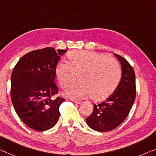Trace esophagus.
Here are the masks:
<instances>
[{
	"mask_svg": "<svg viewBox=\"0 0 156 156\" xmlns=\"http://www.w3.org/2000/svg\"><path fill=\"white\" fill-rule=\"evenodd\" d=\"M71 101L74 102V103L77 104H80L83 102L82 101L80 100V99H71Z\"/></svg>",
	"mask_w": 156,
	"mask_h": 156,
	"instance_id": "obj_1",
	"label": "esophagus"
}]
</instances>
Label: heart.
Listing matches in <instances>:
<instances>
[{
	"instance_id": "1",
	"label": "heart",
	"mask_w": 156,
	"mask_h": 156,
	"mask_svg": "<svg viewBox=\"0 0 156 156\" xmlns=\"http://www.w3.org/2000/svg\"><path fill=\"white\" fill-rule=\"evenodd\" d=\"M69 62L61 61L55 66V75L60 87H69L78 78L80 82L65 92L67 97L78 98L91 96L101 101L108 98L119 85L121 69L117 60L100 53L75 50L68 55Z\"/></svg>"
}]
</instances>
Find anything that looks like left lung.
<instances>
[{
	"mask_svg": "<svg viewBox=\"0 0 156 156\" xmlns=\"http://www.w3.org/2000/svg\"><path fill=\"white\" fill-rule=\"evenodd\" d=\"M122 67V77L115 91L101 104L94 105L86 118L88 126L97 132H108L119 126L127 117L136 97L135 74L125 58L114 54Z\"/></svg>",
	"mask_w": 156,
	"mask_h": 156,
	"instance_id": "left-lung-1",
	"label": "left lung"
}]
</instances>
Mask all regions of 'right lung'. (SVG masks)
<instances>
[{
    "label": "right lung",
    "mask_w": 156,
    "mask_h": 156,
    "mask_svg": "<svg viewBox=\"0 0 156 156\" xmlns=\"http://www.w3.org/2000/svg\"><path fill=\"white\" fill-rule=\"evenodd\" d=\"M66 50L45 48L24 55L11 75V100L22 121L36 131L52 128L59 118V108L65 99L55 83V66Z\"/></svg>",
    "instance_id": "1"
}]
</instances>
